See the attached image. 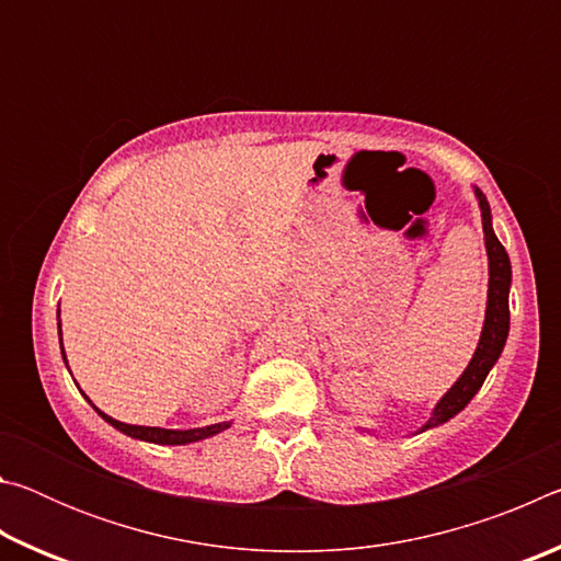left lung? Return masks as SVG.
I'll return each mask as SVG.
<instances>
[{
	"mask_svg": "<svg viewBox=\"0 0 561 561\" xmlns=\"http://www.w3.org/2000/svg\"><path fill=\"white\" fill-rule=\"evenodd\" d=\"M480 201L482 210V232H485V247H488V260H490V289H488V311H485V327H482L480 344L474 348V356L465 368L462 376L455 381V386L445 393L431 421L423 425L421 431L435 428L445 421H450L455 413H460L465 405L472 401V396L480 391V386L485 383L490 368L495 366L500 358L502 348H505L507 331H510V282H512V267L505 247L497 240V234L492 232V217H490V205L485 195L480 190H474Z\"/></svg>",
	"mask_w": 561,
	"mask_h": 561,
	"instance_id": "8db88e82",
	"label": "left lung"
}]
</instances>
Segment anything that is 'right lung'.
<instances>
[{"mask_svg":"<svg viewBox=\"0 0 561 561\" xmlns=\"http://www.w3.org/2000/svg\"><path fill=\"white\" fill-rule=\"evenodd\" d=\"M59 336H61V324H59ZM64 354V348H61ZM66 360V356H64ZM96 408V405H93ZM96 413L103 417V421L111 423L113 428H118L121 433L130 435V438L146 440V443H158V445H185V443H195L203 438H210V435L222 433L225 428H230V423H215V425H205V428H193V431H168V428H148V425H128L121 423L116 417H111L106 413H101L96 408Z\"/></svg>","mask_w":561,"mask_h":561,"instance_id":"1","label":"right lung"}]
</instances>
